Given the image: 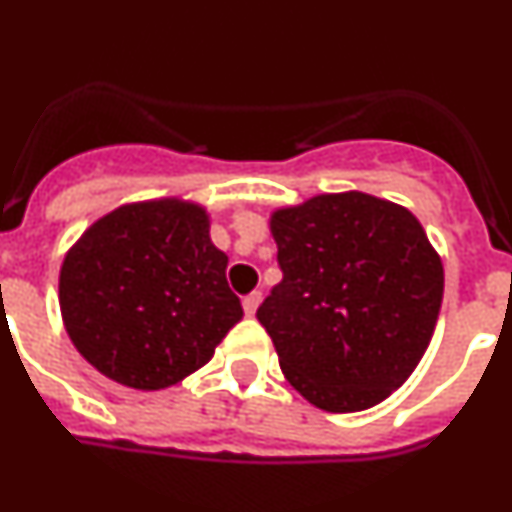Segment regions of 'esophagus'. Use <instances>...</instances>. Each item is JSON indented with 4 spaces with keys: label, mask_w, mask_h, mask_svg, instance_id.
I'll list each match as a JSON object with an SVG mask.
<instances>
[{
    "label": "esophagus",
    "mask_w": 512,
    "mask_h": 512,
    "mask_svg": "<svg viewBox=\"0 0 512 512\" xmlns=\"http://www.w3.org/2000/svg\"><path fill=\"white\" fill-rule=\"evenodd\" d=\"M260 300H262V293L260 290H255V293H250V295H245V300H242V308H245V313L250 315H255V310H257V305H260Z\"/></svg>",
    "instance_id": "1"
}]
</instances>
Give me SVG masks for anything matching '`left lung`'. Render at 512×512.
<instances>
[{"label":"left lung","instance_id":"left-lung-1","mask_svg":"<svg viewBox=\"0 0 512 512\" xmlns=\"http://www.w3.org/2000/svg\"><path fill=\"white\" fill-rule=\"evenodd\" d=\"M283 280L257 308L285 379L318 409L361 412L422 361L444 293L442 260L409 209L361 191L270 219Z\"/></svg>","mask_w":512,"mask_h":512}]
</instances>
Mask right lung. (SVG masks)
Instances as JSON below:
<instances>
[{"instance_id":"obj_1","label":"right lung","mask_w":512,"mask_h":512,"mask_svg":"<svg viewBox=\"0 0 512 512\" xmlns=\"http://www.w3.org/2000/svg\"><path fill=\"white\" fill-rule=\"evenodd\" d=\"M60 310L90 366L143 391L202 369L242 318L207 212L179 199L100 217L65 255Z\"/></svg>"}]
</instances>
